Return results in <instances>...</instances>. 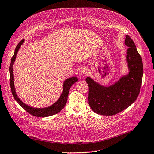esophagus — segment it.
<instances>
[{
    "mask_svg": "<svg viewBox=\"0 0 154 154\" xmlns=\"http://www.w3.org/2000/svg\"><path fill=\"white\" fill-rule=\"evenodd\" d=\"M79 73L82 74V75H86V74L88 73L87 68H85V67H84V66H82V67L79 68Z\"/></svg>",
    "mask_w": 154,
    "mask_h": 154,
    "instance_id": "1",
    "label": "esophagus"
}]
</instances>
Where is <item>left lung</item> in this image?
<instances>
[{
	"mask_svg": "<svg viewBox=\"0 0 154 154\" xmlns=\"http://www.w3.org/2000/svg\"><path fill=\"white\" fill-rule=\"evenodd\" d=\"M127 61L129 73L113 85L105 87L90 77L86 79L89 86V105L93 111L101 115H115L135 102L140 91L143 73L142 59L134 42L127 35Z\"/></svg>",
	"mask_w": 154,
	"mask_h": 154,
	"instance_id": "8db88e82",
	"label": "left lung"
}]
</instances>
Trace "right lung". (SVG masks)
Wrapping results in <instances>:
<instances>
[{
    "label": "right lung",
    "mask_w": 154,
    "mask_h": 154,
    "mask_svg": "<svg viewBox=\"0 0 154 154\" xmlns=\"http://www.w3.org/2000/svg\"><path fill=\"white\" fill-rule=\"evenodd\" d=\"M24 40L22 39L20 42H19L18 45L15 48V51H14V55L13 56L10 66H9V82H10V88L13 94V96L14 98L15 99L16 101L20 104L24 110H26L27 112H28L29 114H31L32 116H37V117H47V116H50L54 115H56V114L60 112L64 108V106L66 105L67 102V98L69 93V90L72 86L73 84L75 83L78 81V79L75 77H70L69 79H67L64 82L63 84V93L61 95L60 97L58 99V100L54 103L53 105L51 106L50 107H48L46 108H33L30 106L26 105V103H24L20 100V98L18 97L16 93L15 89H14V82H13V63L15 61L16 56L17 52L19 50L20 47L21 45L23 43Z\"/></svg>",
    "instance_id": "add662e5"
}]
</instances>
